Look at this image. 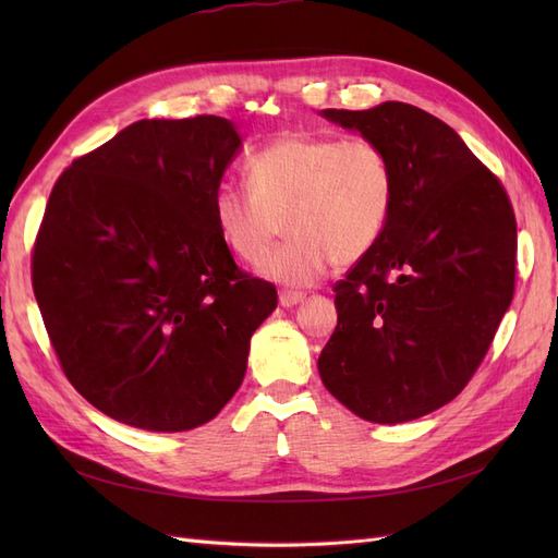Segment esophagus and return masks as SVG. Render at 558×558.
Returning a JSON list of instances; mask_svg holds the SVG:
<instances>
[{
    "mask_svg": "<svg viewBox=\"0 0 558 558\" xmlns=\"http://www.w3.org/2000/svg\"><path fill=\"white\" fill-rule=\"evenodd\" d=\"M302 300H305V293H300V291H281L279 293V305L286 310L300 305Z\"/></svg>",
    "mask_w": 558,
    "mask_h": 558,
    "instance_id": "obj_1",
    "label": "esophagus"
}]
</instances>
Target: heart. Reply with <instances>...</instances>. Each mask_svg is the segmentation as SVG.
<instances>
[{"mask_svg":"<svg viewBox=\"0 0 558 558\" xmlns=\"http://www.w3.org/2000/svg\"><path fill=\"white\" fill-rule=\"evenodd\" d=\"M246 179L248 189L216 191L218 234L240 260L260 263L289 228L291 240L263 263V275L286 286H312L332 263H359L393 207L391 160L363 137L286 132L246 160Z\"/></svg>","mask_w":558,"mask_h":558,"instance_id":"b5f03b06","label":"heart"}]
</instances>
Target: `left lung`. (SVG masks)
<instances>
[{"mask_svg":"<svg viewBox=\"0 0 558 558\" xmlns=\"http://www.w3.org/2000/svg\"><path fill=\"white\" fill-rule=\"evenodd\" d=\"M320 113L386 150L393 207L375 248L335 283L318 375L353 414L402 424L459 396L492 347L514 295V211L498 177L424 109Z\"/></svg>","mask_w":558,"mask_h":558,"instance_id":"obj_1","label":"left lung"}]
</instances>
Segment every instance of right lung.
<instances>
[{
    "label": "right lung",
    "mask_w": 558,
    "mask_h": 558,
    "mask_svg": "<svg viewBox=\"0 0 558 558\" xmlns=\"http://www.w3.org/2000/svg\"><path fill=\"white\" fill-rule=\"evenodd\" d=\"M242 140L228 118L137 121L50 191L32 289L62 373L121 424L179 433L238 393L277 289L234 263L214 195Z\"/></svg>",
    "instance_id": "right-lung-1"
}]
</instances>
